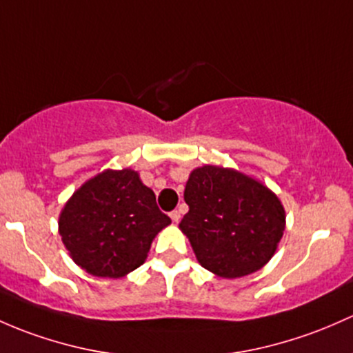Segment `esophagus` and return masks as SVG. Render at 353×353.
<instances>
[{
	"instance_id": "1",
	"label": "esophagus",
	"mask_w": 353,
	"mask_h": 353,
	"mask_svg": "<svg viewBox=\"0 0 353 353\" xmlns=\"http://www.w3.org/2000/svg\"><path fill=\"white\" fill-rule=\"evenodd\" d=\"M170 220L174 221V223H179V220H181V213L177 210H174V211H170Z\"/></svg>"
}]
</instances>
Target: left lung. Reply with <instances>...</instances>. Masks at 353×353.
I'll return each instance as SVG.
<instances>
[{"instance_id":"obj_1","label":"left lung","mask_w":353,"mask_h":353,"mask_svg":"<svg viewBox=\"0 0 353 353\" xmlns=\"http://www.w3.org/2000/svg\"><path fill=\"white\" fill-rule=\"evenodd\" d=\"M189 211L179 228L205 269L225 279L262 269L276 254L285 228L279 198L235 169L203 165L184 189Z\"/></svg>"}]
</instances>
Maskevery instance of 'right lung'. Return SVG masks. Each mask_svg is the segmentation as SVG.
Listing matches in <instances>:
<instances>
[{
	"instance_id": "1",
	"label": "right lung",
	"mask_w": 353,
	"mask_h": 353,
	"mask_svg": "<svg viewBox=\"0 0 353 353\" xmlns=\"http://www.w3.org/2000/svg\"><path fill=\"white\" fill-rule=\"evenodd\" d=\"M169 223L139 172L108 169L70 196L59 233L81 269L118 279L145 262L152 240Z\"/></svg>"
}]
</instances>
